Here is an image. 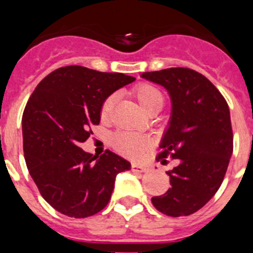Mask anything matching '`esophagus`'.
Segmentation results:
<instances>
[{
	"label": "esophagus",
	"mask_w": 253,
	"mask_h": 253,
	"mask_svg": "<svg viewBox=\"0 0 253 253\" xmlns=\"http://www.w3.org/2000/svg\"><path fill=\"white\" fill-rule=\"evenodd\" d=\"M131 169L135 172H146L147 167L142 166V165H138V163H133V165H131Z\"/></svg>",
	"instance_id": "34e87169"
}]
</instances>
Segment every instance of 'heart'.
<instances>
[{
  "label": "heart",
  "mask_w": 253,
  "mask_h": 253,
  "mask_svg": "<svg viewBox=\"0 0 253 253\" xmlns=\"http://www.w3.org/2000/svg\"><path fill=\"white\" fill-rule=\"evenodd\" d=\"M131 93L147 114L158 113L165 105V96L162 91L157 86L148 82L138 84L131 90ZM114 101H115V95H109L104 100L101 105V111H100L102 119H107L110 116ZM111 142L116 151L129 158L140 157L148 147V140L146 137L138 133H131V131H120L115 134Z\"/></svg>",
  "instance_id": "obj_1"
}]
</instances>
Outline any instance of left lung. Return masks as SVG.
Returning <instances> with one entry per match:
<instances>
[{
	"label": "left lung",
	"instance_id": "left-lung-1",
	"mask_svg": "<svg viewBox=\"0 0 253 253\" xmlns=\"http://www.w3.org/2000/svg\"><path fill=\"white\" fill-rule=\"evenodd\" d=\"M142 77L171 96V122L156 160L177 162L166 172L171 189L152 198V204L169 216L190 215L215 195L227 172L233 152L229 107L218 88L194 69L167 68Z\"/></svg>",
	"mask_w": 253,
	"mask_h": 253
}]
</instances>
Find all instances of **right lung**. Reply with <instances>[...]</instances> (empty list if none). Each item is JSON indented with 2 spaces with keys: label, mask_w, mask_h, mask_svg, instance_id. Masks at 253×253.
<instances>
[{
  "label": "right lung",
  "mask_w": 253,
  "mask_h": 253,
  "mask_svg": "<svg viewBox=\"0 0 253 253\" xmlns=\"http://www.w3.org/2000/svg\"><path fill=\"white\" fill-rule=\"evenodd\" d=\"M135 78L67 66L40 81L22 114L24 156L40 194L64 215L87 218L104 209L118 173L130 163L111 151L100 157L80 144L100 124L107 96Z\"/></svg>",
  "instance_id": "add662e5"
}]
</instances>
